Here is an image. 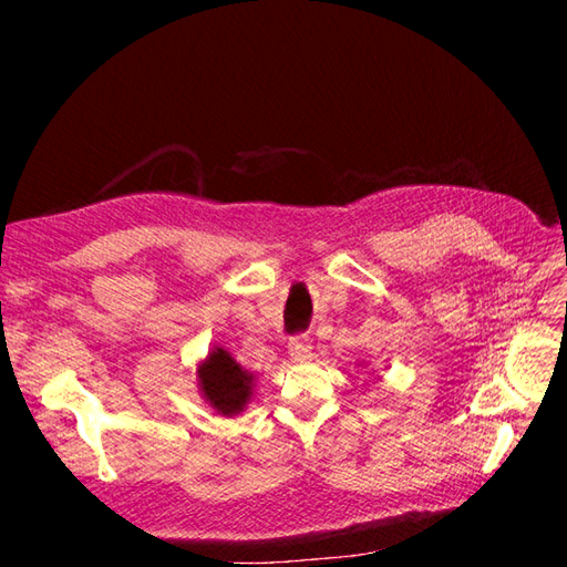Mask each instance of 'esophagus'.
<instances>
[{"instance_id":"obj_1","label":"esophagus","mask_w":567,"mask_h":567,"mask_svg":"<svg viewBox=\"0 0 567 567\" xmlns=\"http://www.w3.org/2000/svg\"><path fill=\"white\" fill-rule=\"evenodd\" d=\"M288 352L293 357V362H307L312 357V340L307 333H298L288 340Z\"/></svg>"}]
</instances>
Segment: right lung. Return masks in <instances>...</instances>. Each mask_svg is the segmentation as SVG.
<instances>
[{
  "label": "right lung",
  "mask_w": 567,
  "mask_h": 567,
  "mask_svg": "<svg viewBox=\"0 0 567 567\" xmlns=\"http://www.w3.org/2000/svg\"><path fill=\"white\" fill-rule=\"evenodd\" d=\"M200 388L219 414H238L250 394V375L238 367L229 352L217 348L198 369Z\"/></svg>",
  "instance_id": "add662e5"
}]
</instances>
